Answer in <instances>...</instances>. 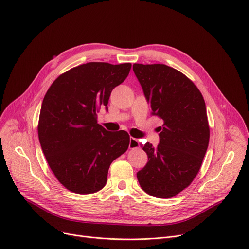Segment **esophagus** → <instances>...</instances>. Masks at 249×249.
I'll list each match as a JSON object with an SVG mask.
<instances>
[{
	"label": "esophagus",
	"mask_w": 249,
	"mask_h": 249,
	"mask_svg": "<svg viewBox=\"0 0 249 249\" xmlns=\"http://www.w3.org/2000/svg\"><path fill=\"white\" fill-rule=\"evenodd\" d=\"M139 147V142L137 139L135 138H130V142H129V148L130 149H135Z\"/></svg>",
	"instance_id": "34e87169"
}]
</instances>
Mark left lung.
Segmentation results:
<instances>
[{
  "label": "left lung",
  "instance_id": "1",
  "mask_svg": "<svg viewBox=\"0 0 249 249\" xmlns=\"http://www.w3.org/2000/svg\"><path fill=\"white\" fill-rule=\"evenodd\" d=\"M133 71L152 115L163 119L159 144L146 143L148 162L137 172L141 188L157 198H171L190 185L209 143L202 94L185 75L164 64H134Z\"/></svg>",
  "mask_w": 249,
  "mask_h": 249
}]
</instances>
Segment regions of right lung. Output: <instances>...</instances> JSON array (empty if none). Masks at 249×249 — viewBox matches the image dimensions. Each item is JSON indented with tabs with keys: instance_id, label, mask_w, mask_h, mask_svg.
I'll return each mask as SVG.
<instances>
[{
	"instance_id": "1",
	"label": "right lung",
	"mask_w": 249,
	"mask_h": 249,
	"mask_svg": "<svg viewBox=\"0 0 249 249\" xmlns=\"http://www.w3.org/2000/svg\"><path fill=\"white\" fill-rule=\"evenodd\" d=\"M131 64L91 62L59 76L41 106L38 135L50 168L68 190L90 194L107 182L111 163L128 149L124 130L107 131L97 113L125 81Z\"/></svg>"
}]
</instances>
